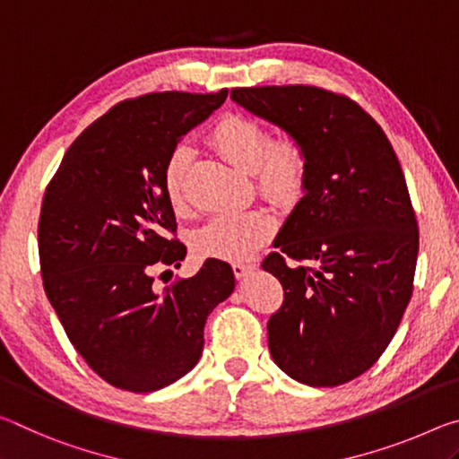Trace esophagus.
I'll list each match as a JSON object with an SVG mask.
<instances>
[{"label": "esophagus", "mask_w": 459, "mask_h": 459, "mask_svg": "<svg viewBox=\"0 0 459 459\" xmlns=\"http://www.w3.org/2000/svg\"><path fill=\"white\" fill-rule=\"evenodd\" d=\"M231 268H234L236 279H246V276L250 274L256 266L250 264V262H234V264H231Z\"/></svg>", "instance_id": "esophagus-1"}]
</instances>
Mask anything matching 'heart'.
<instances>
[{"mask_svg":"<svg viewBox=\"0 0 459 459\" xmlns=\"http://www.w3.org/2000/svg\"><path fill=\"white\" fill-rule=\"evenodd\" d=\"M213 144L234 167L254 177L266 199L287 205L299 199L305 183V156L295 140L270 142L268 132L252 119L230 116L213 130ZM189 148L178 146L164 167V189L175 207L183 205V177ZM274 220L262 209L223 212L212 217L193 238L199 256L239 262L250 258L273 236Z\"/></svg>","mask_w":459,"mask_h":459,"instance_id":"1","label":"heart"}]
</instances>
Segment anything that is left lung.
Listing matches in <instances>:
<instances>
[{
  "label": "left lung",
  "mask_w": 459,
  "mask_h": 459,
  "mask_svg": "<svg viewBox=\"0 0 459 459\" xmlns=\"http://www.w3.org/2000/svg\"><path fill=\"white\" fill-rule=\"evenodd\" d=\"M231 101L295 140L303 199L262 262L284 289L268 319L270 356L290 378L337 386L386 350L412 295L419 230L380 126L317 87L234 89Z\"/></svg>",
  "instance_id": "obj_1"
}]
</instances>
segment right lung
<instances>
[{"mask_svg": "<svg viewBox=\"0 0 459 459\" xmlns=\"http://www.w3.org/2000/svg\"><path fill=\"white\" fill-rule=\"evenodd\" d=\"M225 97L228 89L152 93L116 105L73 142L44 193V290L74 350L122 390L154 393L191 372L209 313L236 289L234 270L217 258L164 295L150 276L186 254L170 238L169 156Z\"/></svg>", "mask_w": 459, "mask_h": 459, "instance_id": "obj_1", "label": "right lung"}]
</instances>
